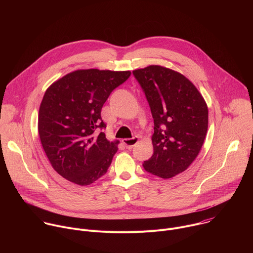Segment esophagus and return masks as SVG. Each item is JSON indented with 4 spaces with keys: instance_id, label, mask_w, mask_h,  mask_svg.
<instances>
[{
    "instance_id": "1",
    "label": "esophagus",
    "mask_w": 253,
    "mask_h": 253,
    "mask_svg": "<svg viewBox=\"0 0 253 253\" xmlns=\"http://www.w3.org/2000/svg\"><path fill=\"white\" fill-rule=\"evenodd\" d=\"M122 142L124 143V145L128 148V149H131L133 146H135L136 144L139 142V137L138 136H135L133 138H125L122 140Z\"/></svg>"
}]
</instances>
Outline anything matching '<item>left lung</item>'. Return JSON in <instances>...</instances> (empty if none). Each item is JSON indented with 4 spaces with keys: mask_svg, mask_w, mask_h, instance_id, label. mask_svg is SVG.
<instances>
[{
    "mask_svg": "<svg viewBox=\"0 0 253 253\" xmlns=\"http://www.w3.org/2000/svg\"><path fill=\"white\" fill-rule=\"evenodd\" d=\"M154 119L153 155L144 161L147 172L169 179L185 171L198 156L208 128L207 104L184 75L150 65L133 71Z\"/></svg>",
    "mask_w": 253,
    "mask_h": 253,
    "instance_id": "1",
    "label": "left lung"
}]
</instances>
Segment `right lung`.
I'll list each match as a JSON object with an SVG mask.
<instances>
[{
	"label": "right lung",
	"instance_id": "1",
	"mask_svg": "<svg viewBox=\"0 0 253 253\" xmlns=\"http://www.w3.org/2000/svg\"><path fill=\"white\" fill-rule=\"evenodd\" d=\"M130 71L76 70L55 81L40 105L38 131L54 170L75 184L94 183L109 168L119 141L107 140L101 110Z\"/></svg>",
	"mask_w": 253,
	"mask_h": 253
}]
</instances>
